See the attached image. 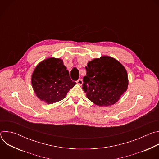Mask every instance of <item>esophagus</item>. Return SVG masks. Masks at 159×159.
<instances>
[{"label":"esophagus","instance_id":"1","mask_svg":"<svg viewBox=\"0 0 159 159\" xmlns=\"http://www.w3.org/2000/svg\"><path fill=\"white\" fill-rule=\"evenodd\" d=\"M77 84H79V85H81L82 84H83V81H82V80L81 79H78L77 80Z\"/></svg>","mask_w":159,"mask_h":159}]
</instances>
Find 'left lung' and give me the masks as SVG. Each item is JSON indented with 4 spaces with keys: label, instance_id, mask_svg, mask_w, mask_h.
Instances as JSON below:
<instances>
[{
    "label": "left lung",
    "instance_id": "left-lung-1",
    "mask_svg": "<svg viewBox=\"0 0 159 159\" xmlns=\"http://www.w3.org/2000/svg\"><path fill=\"white\" fill-rule=\"evenodd\" d=\"M82 89L88 99L99 106L116 103L126 91L128 78L125 67L116 59L103 55L87 63Z\"/></svg>",
    "mask_w": 159,
    "mask_h": 159
}]
</instances>
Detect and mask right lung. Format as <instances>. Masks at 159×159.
<instances>
[{
  "label": "right lung",
  "instance_id": "1",
  "mask_svg": "<svg viewBox=\"0 0 159 159\" xmlns=\"http://www.w3.org/2000/svg\"><path fill=\"white\" fill-rule=\"evenodd\" d=\"M31 84L36 96L48 104L63 99L75 82L63 60L50 57L39 62L31 75Z\"/></svg>",
  "mask_w": 159,
  "mask_h": 159
}]
</instances>
